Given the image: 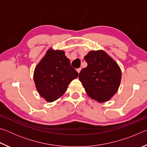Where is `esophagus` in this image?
Here are the masks:
<instances>
[{
	"instance_id": "34e87169",
	"label": "esophagus",
	"mask_w": 147,
	"mask_h": 147,
	"mask_svg": "<svg viewBox=\"0 0 147 147\" xmlns=\"http://www.w3.org/2000/svg\"><path fill=\"white\" fill-rule=\"evenodd\" d=\"M76 71H77V72H78V74L80 73V71H81V68H78V69H76Z\"/></svg>"
}]
</instances>
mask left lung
Wrapping results in <instances>:
<instances>
[{"label":"left lung","instance_id":"8db88e82","mask_svg":"<svg viewBox=\"0 0 147 147\" xmlns=\"http://www.w3.org/2000/svg\"><path fill=\"white\" fill-rule=\"evenodd\" d=\"M88 66L79 73V80L89 97L98 102L110 100L118 91L121 69L102 50L91 51L84 56Z\"/></svg>","mask_w":147,"mask_h":147}]
</instances>
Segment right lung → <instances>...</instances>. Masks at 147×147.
Segmentation results:
<instances>
[{"instance_id":"right-lung-1","label":"right lung","mask_w":147,"mask_h":147,"mask_svg":"<svg viewBox=\"0 0 147 147\" xmlns=\"http://www.w3.org/2000/svg\"><path fill=\"white\" fill-rule=\"evenodd\" d=\"M78 76L63 51L49 49L35 68L34 81L40 96L52 102L65 93L69 84Z\"/></svg>"}]
</instances>
